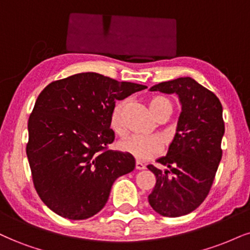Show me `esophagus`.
<instances>
[{"label": "esophagus", "mask_w": 250, "mask_h": 250, "mask_svg": "<svg viewBox=\"0 0 250 250\" xmlns=\"http://www.w3.org/2000/svg\"><path fill=\"white\" fill-rule=\"evenodd\" d=\"M145 168H146V166H145L143 162H140V161L135 162V169H138V170H144Z\"/></svg>", "instance_id": "esophagus-1"}]
</instances>
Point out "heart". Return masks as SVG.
<instances>
[{"mask_svg": "<svg viewBox=\"0 0 250 250\" xmlns=\"http://www.w3.org/2000/svg\"><path fill=\"white\" fill-rule=\"evenodd\" d=\"M149 110L154 118H158L161 115H168L170 117L174 105L169 98L165 96H154L150 98ZM123 107L124 104L118 103L113 107L110 117V127L115 133H124V122H123ZM161 141L156 137H140V135H132L126 139L119 141L118 149L120 152L131 155L132 158L145 161L156 154L161 152Z\"/></svg>", "mask_w": 250, "mask_h": 250, "instance_id": "heart-1", "label": "heart"}]
</instances>
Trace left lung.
Here are the masks:
<instances>
[{
  "mask_svg": "<svg viewBox=\"0 0 250 250\" xmlns=\"http://www.w3.org/2000/svg\"><path fill=\"white\" fill-rule=\"evenodd\" d=\"M149 90L176 94L182 105L167 155L158 159L168 169L147 166L156 177L148 196L153 210L163 217H181L196 210L210 192L223 156V105L213 92L191 78L161 82Z\"/></svg>",
  "mask_w": 250,
  "mask_h": 250,
  "instance_id": "left-lung-1",
  "label": "left lung"
}]
</instances>
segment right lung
Returning <instances> with one entry per match:
<instances>
[{
  "label": "right lung",
  "instance_id": "1",
  "mask_svg": "<svg viewBox=\"0 0 250 250\" xmlns=\"http://www.w3.org/2000/svg\"><path fill=\"white\" fill-rule=\"evenodd\" d=\"M146 85L80 73L50 83L30 115L26 155L40 199L70 220L88 219L109 199L119 176L135 167L131 155L107 149L117 101Z\"/></svg>",
  "mask_w": 250,
  "mask_h": 250
}]
</instances>
